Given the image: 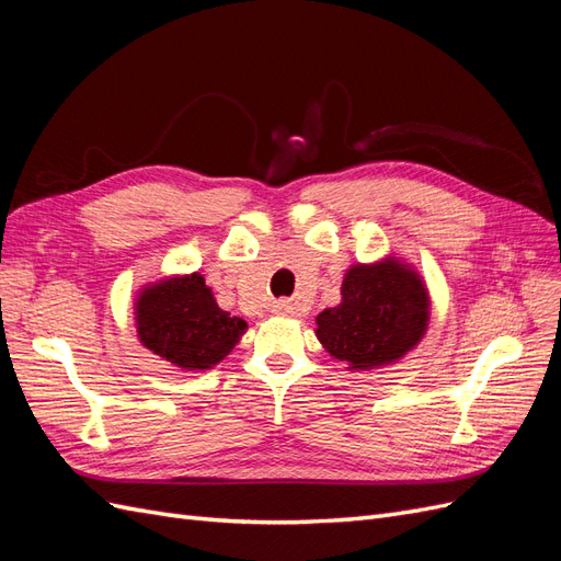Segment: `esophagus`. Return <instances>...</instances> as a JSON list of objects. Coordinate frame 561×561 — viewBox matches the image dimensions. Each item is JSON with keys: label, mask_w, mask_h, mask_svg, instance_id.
Listing matches in <instances>:
<instances>
[{"label": "esophagus", "mask_w": 561, "mask_h": 561, "mask_svg": "<svg viewBox=\"0 0 561 561\" xmlns=\"http://www.w3.org/2000/svg\"><path fill=\"white\" fill-rule=\"evenodd\" d=\"M290 309H293V307H290V304H287V301H276V304H274V311H276V313H290Z\"/></svg>", "instance_id": "obj_1"}]
</instances>
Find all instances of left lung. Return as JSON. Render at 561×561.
I'll list each match as a JSON object with an SVG mask.
<instances>
[{
	"label": "left lung",
	"instance_id": "obj_1",
	"mask_svg": "<svg viewBox=\"0 0 561 561\" xmlns=\"http://www.w3.org/2000/svg\"><path fill=\"white\" fill-rule=\"evenodd\" d=\"M428 287L398 257L353 264L342 283V301L316 318V336L348 369L398 363L426 334Z\"/></svg>",
	"mask_w": 561,
	"mask_h": 561
}]
</instances>
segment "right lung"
I'll list each match as a JSON object with an SVG mask.
<instances>
[{
	"instance_id": "add662e5",
	"label": "right lung",
	"mask_w": 561,
	"mask_h": 561,
	"mask_svg": "<svg viewBox=\"0 0 561 561\" xmlns=\"http://www.w3.org/2000/svg\"><path fill=\"white\" fill-rule=\"evenodd\" d=\"M135 328L142 346L159 358L182 369H210L239 344L248 322L217 307L201 274H186L142 287Z\"/></svg>"
}]
</instances>
